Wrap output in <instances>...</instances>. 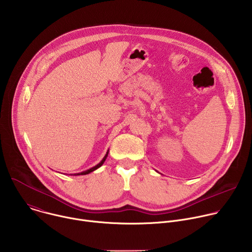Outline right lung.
I'll list each match as a JSON object with an SVG mask.
<instances>
[{"label": "right lung", "mask_w": 252, "mask_h": 252, "mask_svg": "<svg viewBox=\"0 0 252 252\" xmlns=\"http://www.w3.org/2000/svg\"><path fill=\"white\" fill-rule=\"evenodd\" d=\"M106 157H107V154L105 155V157L103 158V159L98 163V164H96L95 166H94V167H92V168H90V169H88V170H86V171H83V172H81V173H77V174H74V175H80V174H88V173H90V172H92V171H94V170H95L96 168H98L99 166H101V164L104 162V160H105V158H106Z\"/></svg>", "instance_id": "1"}]
</instances>
